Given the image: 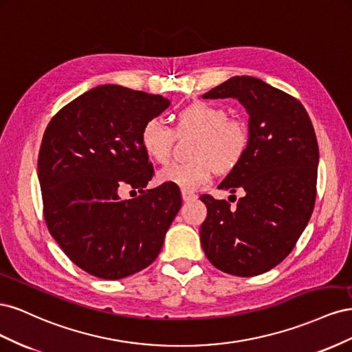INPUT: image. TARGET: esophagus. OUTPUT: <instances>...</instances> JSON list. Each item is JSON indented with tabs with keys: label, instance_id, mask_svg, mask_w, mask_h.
<instances>
[{
	"label": "esophagus",
	"instance_id": "esophagus-1",
	"mask_svg": "<svg viewBox=\"0 0 352 352\" xmlns=\"http://www.w3.org/2000/svg\"><path fill=\"white\" fill-rule=\"evenodd\" d=\"M182 198L184 201H192L197 198V195L194 192H190V190H182Z\"/></svg>",
	"mask_w": 352,
	"mask_h": 352
}]
</instances>
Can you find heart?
Segmentation results:
<instances>
[{
	"label": "heart",
	"mask_w": 352,
	"mask_h": 352,
	"mask_svg": "<svg viewBox=\"0 0 352 352\" xmlns=\"http://www.w3.org/2000/svg\"><path fill=\"white\" fill-rule=\"evenodd\" d=\"M175 133L197 135L189 163H172L160 170V182L177 185L184 190H195L206 185L216 173L229 172L247 151L248 127L238 119H230L228 111L217 104L197 101L175 114V132L162 120L148 119L140 135L144 153L153 162L164 164L172 154Z\"/></svg>",
	"instance_id": "obj_1"
}]
</instances>
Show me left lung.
Wrapping results in <instances>:
<instances>
[{
	"label": "left lung",
	"mask_w": 352,
	"mask_h": 352,
	"mask_svg": "<svg viewBox=\"0 0 352 352\" xmlns=\"http://www.w3.org/2000/svg\"><path fill=\"white\" fill-rule=\"evenodd\" d=\"M230 97L250 114V142L219 189L242 190L243 197L230 207L226 199L201 195L207 219L199 238L214 267L251 278L282 263L310 220L318 145L310 116L292 95L251 76H235L204 94L208 100Z\"/></svg>",
	"instance_id": "8db88e82"
}]
</instances>
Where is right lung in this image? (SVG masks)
Segmentation results:
<instances>
[{
	"label": "right lung",
	"instance_id": "add662e5",
	"mask_svg": "<svg viewBox=\"0 0 352 352\" xmlns=\"http://www.w3.org/2000/svg\"><path fill=\"white\" fill-rule=\"evenodd\" d=\"M170 105L162 95L102 85L60 109L42 136L38 176L50 233L87 273L116 280L148 267L182 206L154 176L140 135ZM124 187L140 195L122 200Z\"/></svg>",
	"mask_w": 352,
	"mask_h": 352
}]
</instances>
